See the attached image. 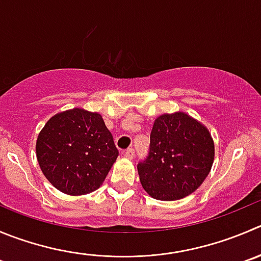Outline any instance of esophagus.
<instances>
[{"label":"esophagus","mask_w":261,"mask_h":261,"mask_svg":"<svg viewBox=\"0 0 261 261\" xmlns=\"http://www.w3.org/2000/svg\"><path fill=\"white\" fill-rule=\"evenodd\" d=\"M123 155H124V158H126V159H133L135 158V150H133V148H128V150L124 151Z\"/></svg>","instance_id":"1"}]
</instances>
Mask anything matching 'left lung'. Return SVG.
Instances as JSON below:
<instances>
[{"label":"left lung","instance_id":"1","mask_svg":"<svg viewBox=\"0 0 261 261\" xmlns=\"http://www.w3.org/2000/svg\"><path fill=\"white\" fill-rule=\"evenodd\" d=\"M215 147L209 129L183 111L153 121L150 153L137 165L143 190L156 200H180L209 175Z\"/></svg>","mask_w":261,"mask_h":261}]
</instances>
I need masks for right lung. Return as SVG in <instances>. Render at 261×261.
Returning a JSON list of instances; mask_svg holds the SVG:
<instances>
[{
	"label": "right lung",
	"instance_id": "add662e5",
	"mask_svg": "<svg viewBox=\"0 0 261 261\" xmlns=\"http://www.w3.org/2000/svg\"><path fill=\"white\" fill-rule=\"evenodd\" d=\"M36 155L55 188L81 196L102 185L119 151L101 114L74 108L55 114L44 124Z\"/></svg>",
	"mask_w": 261,
	"mask_h": 261
}]
</instances>
